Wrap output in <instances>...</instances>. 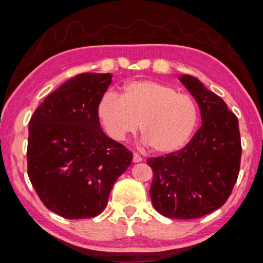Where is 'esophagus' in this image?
<instances>
[{
    "instance_id": "obj_1",
    "label": "esophagus",
    "mask_w": 263,
    "mask_h": 263,
    "mask_svg": "<svg viewBox=\"0 0 263 263\" xmlns=\"http://www.w3.org/2000/svg\"><path fill=\"white\" fill-rule=\"evenodd\" d=\"M142 161V157L139 155V154H133V162L135 163H139V162H141Z\"/></svg>"
}]
</instances>
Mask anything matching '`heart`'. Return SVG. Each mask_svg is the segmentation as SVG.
<instances>
[{
  "label": "heart",
  "mask_w": 263,
  "mask_h": 263,
  "mask_svg": "<svg viewBox=\"0 0 263 263\" xmlns=\"http://www.w3.org/2000/svg\"><path fill=\"white\" fill-rule=\"evenodd\" d=\"M98 116L108 136L116 141L140 132L152 151L168 154L184 146L196 126V102L187 93L157 81L128 82L122 96L106 93Z\"/></svg>",
  "instance_id": "heart-1"
}]
</instances>
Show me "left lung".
I'll return each instance as SVG.
<instances>
[{
    "label": "left lung",
    "mask_w": 263,
    "mask_h": 263,
    "mask_svg": "<svg viewBox=\"0 0 263 263\" xmlns=\"http://www.w3.org/2000/svg\"><path fill=\"white\" fill-rule=\"evenodd\" d=\"M181 83L196 99L203 124L186 147L151 157L152 203L172 219L204 217L227 202L237 181L241 143L238 120L226 102L196 77L182 75Z\"/></svg>",
    "instance_id": "1"
}]
</instances>
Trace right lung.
Listing matches in <instances>:
<instances>
[{
  "instance_id": "add662e5",
  "label": "right lung",
  "mask_w": 263,
  "mask_h": 263,
  "mask_svg": "<svg viewBox=\"0 0 263 263\" xmlns=\"http://www.w3.org/2000/svg\"><path fill=\"white\" fill-rule=\"evenodd\" d=\"M110 74L83 73L45 98L29 121L27 172L45 208L66 219L99 215L133 154L100 127Z\"/></svg>"
}]
</instances>
